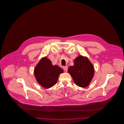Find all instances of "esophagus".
<instances>
[{
    "mask_svg": "<svg viewBox=\"0 0 124 124\" xmlns=\"http://www.w3.org/2000/svg\"><path fill=\"white\" fill-rule=\"evenodd\" d=\"M63 70L65 71H67V69H68V67L67 66H63Z\"/></svg>",
    "mask_w": 124,
    "mask_h": 124,
    "instance_id": "obj_1",
    "label": "esophagus"
}]
</instances>
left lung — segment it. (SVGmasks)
<instances>
[{"mask_svg": "<svg viewBox=\"0 0 124 124\" xmlns=\"http://www.w3.org/2000/svg\"><path fill=\"white\" fill-rule=\"evenodd\" d=\"M73 66L68 69L74 82L79 86L85 87L92 80L94 74V67L87 58L79 56L74 61Z\"/></svg>", "mask_w": 124, "mask_h": 124, "instance_id": "8db88e82", "label": "left lung"}]
</instances>
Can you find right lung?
Here are the masks:
<instances>
[{
	"instance_id": "1",
	"label": "right lung",
	"mask_w": 124,
	"mask_h": 124,
	"mask_svg": "<svg viewBox=\"0 0 124 124\" xmlns=\"http://www.w3.org/2000/svg\"><path fill=\"white\" fill-rule=\"evenodd\" d=\"M63 70L58 65H53L51 61L44 58L38 64L35 69V75L38 82L45 88L54 85L60 74Z\"/></svg>"
}]
</instances>
